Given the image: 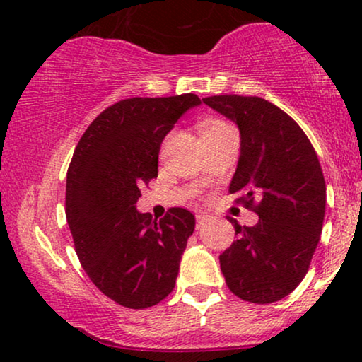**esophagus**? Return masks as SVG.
<instances>
[{"label":"esophagus","instance_id":"obj_1","mask_svg":"<svg viewBox=\"0 0 362 362\" xmlns=\"http://www.w3.org/2000/svg\"><path fill=\"white\" fill-rule=\"evenodd\" d=\"M209 217L211 216H207L206 212H197V214H196V222H197L196 227H197V229H201V227L204 226L207 221H209Z\"/></svg>","mask_w":362,"mask_h":362}]
</instances>
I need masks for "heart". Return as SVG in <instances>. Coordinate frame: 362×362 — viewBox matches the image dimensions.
Returning <instances> with one entry per match:
<instances>
[{
	"label": "heart",
	"instance_id": "obj_1",
	"mask_svg": "<svg viewBox=\"0 0 362 362\" xmlns=\"http://www.w3.org/2000/svg\"><path fill=\"white\" fill-rule=\"evenodd\" d=\"M227 128H232V125H229L224 120H219V118H209V120H204L201 123V135H212V133L227 130Z\"/></svg>",
	"mask_w": 362,
	"mask_h": 362
}]
</instances>
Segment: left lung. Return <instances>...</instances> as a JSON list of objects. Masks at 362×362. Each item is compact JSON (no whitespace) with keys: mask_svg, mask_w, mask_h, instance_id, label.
Here are the masks:
<instances>
[{"mask_svg":"<svg viewBox=\"0 0 362 362\" xmlns=\"http://www.w3.org/2000/svg\"><path fill=\"white\" fill-rule=\"evenodd\" d=\"M202 102L239 127L240 156L229 191L259 214L254 227L230 219L237 240L219 257L222 275L239 298L274 303L300 285L320 242L326 185L318 156L298 123L265 98Z\"/></svg>","mask_w":362,"mask_h":362,"instance_id":"1","label":"left lung"}]
</instances>
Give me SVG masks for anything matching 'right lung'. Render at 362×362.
Wrapping results in <instances>:
<instances>
[{
  "label": "right lung",
  "mask_w": 362,
  "mask_h": 362,
  "mask_svg": "<svg viewBox=\"0 0 362 362\" xmlns=\"http://www.w3.org/2000/svg\"><path fill=\"white\" fill-rule=\"evenodd\" d=\"M197 105L194 93L120 100L88 125L74 151L66 216L77 257L93 285L127 308H148L171 293L194 232L189 211L173 207L156 221L136 211V201L158 176L165 136Z\"/></svg>",
  "instance_id": "obj_1"
}]
</instances>
